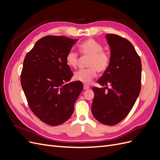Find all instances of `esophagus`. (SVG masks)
Instances as JSON below:
<instances>
[{
	"instance_id": "obj_1",
	"label": "esophagus",
	"mask_w": 160,
	"mask_h": 160,
	"mask_svg": "<svg viewBox=\"0 0 160 160\" xmlns=\"http://www.w3.org/2000/svg\"><path fill=\"white\" fill-rule=\"evenodd\" d=\"M89 88H90V87H89V85H85V84L83 85V89H89Z\"/></svg>"
}]
</instances>
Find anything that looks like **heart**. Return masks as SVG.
Segmentation results:
<instances>
[{"mask_svg": "<svg viewBox=\"0 0 160 160\" xmlns=\"http://www.w3.org/2000/svg\"><path fill=\"white\" fill-rule=\"evenodd\" d=\"M79 50L83 56L89 57L87 63L89 67L76 71L73 78L85 84H89L97 76L98 71L102 73L108 69L110 57L108 52L103 51V46L93 38L82 42L79 46ZM65 61L71 68H76L79 61L78 53L72 49L69 50L66 55Z\"/></svg>", "mask_w": 160, "mask_h": 160, "instance_id": "heart-1", "label": "heart"}]
</instances>
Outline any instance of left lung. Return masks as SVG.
<instances>
[{
  "instance_id": "1",
  "label": "left lung",
  "mask_w": 160,
  "mask_h": 160,
  "mask_svg": "<svg viewBox=\"0 0 160 160\" xmlns=\"http://www.w3.org/2000/svg\"><path fill=\"white\" fill-rule=\"evenodd\" d=\"M106 39L111 49L110 64L98 81L105 88L92 89L94 99L91 111L100 123L114 125L126 117L137 100L141 90L142 62L126 38L107 34Z\"/></svg>"
}]
</instances>
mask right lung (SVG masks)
<instances>
[{"instance_id":"add662e5","label":"right lung","mask_w":160,"mask_h":160,"mask_svg":"<svg viewBox=\"0 0 160 160\" xmlns=\"http://www.w3.org/2000/svg\"><path fill=\"white\" fill-rule=\"evenodd\" d=\"M77 39L49 35L27 52L21 83L30 109L42 122L56 126L72 115L83 89L80 81L67 83L73 75L65 57Z\"/></svg>"}]
</instances>
